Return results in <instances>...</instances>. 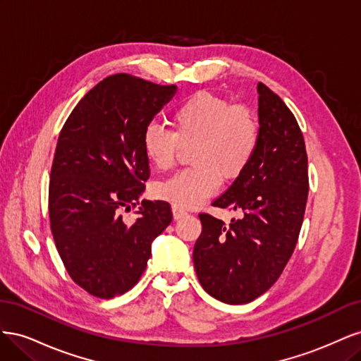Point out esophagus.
<instances>
[{
    "label": "esophagus",
    "instance_id": "esophagus-1",
    "mask_svg": "<svg viewBox=\"0 0 361 361\" xmlns=\"http://www.w3.org/2000/svg\"><path fill=\"white\" fill-rule=\"evenodd\" d=\"M185 215H187V212H185L183 209H180V207H178V206H173V218H174V220H179V218H182Z\"/></svg>",
    "mask_w": 361,
    "mask_h": 361
}]
</instances>
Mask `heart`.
I'll return each instance as SVG.
<instances>
[{
  "mask_svg": "<svg viewBox=\"0 0 361 361\" xmlns=\"http://www.w3.org/2000/svg\"><path fill=\"white\" fill-rule=\"evenodd\" d=\"M171 126L152 122L145 128V155L159 170L170 169L180 146H188L190 167L158 185V195L188 209L214 195L226 179L239 176L255 158L260 125L250 106L232 105L212 93H197L171 113Z\"/></svg>",
  "mask_w": 361,
  "mask_h": 361,
  "instance_id": "heart-1",
  "label": "heart"
}]
</instances>
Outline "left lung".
<instances>
[{
    "mask_svg": "<svg viewBox=\"0 0 361 361\" xmlns=\"http://www.w3.org/2000/svg\"><path fill=\"white\" fill-rule=\"evenodd\" d=\"M260 141L250 166L212 202L239 218L224 224L202 212L194 268L203 289L227 304L265 293L297 245L309 195L307 152L297 118L259 82Z\"/></svg>",
    "mask_w": 361,
    "mask_h": 361,
    "instance_id": "1",
    "label": "left lung"
}]
</instances>
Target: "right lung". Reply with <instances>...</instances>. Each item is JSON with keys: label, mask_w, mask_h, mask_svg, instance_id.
I'll return each mask as SVG.
<instances>
[{"label": "right lung", "mask_w": 361, "mask_h": 361, "mask_svg": "<svg viewBox=\"0 0 361 361\" xmlns=\"http://www.w3.org/2000/svg\"><path fill=\"white\" fill-rule=\"evenodd\" d=\"M176 92L129 73L106 76L63 125L49 180V221L71 279L97 298L134 288L150 244L171 220L170 203L143 200L150 176L141 137Z\"/></svg>", "instance_id": "right-lung-1"}]
</instances>
